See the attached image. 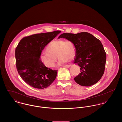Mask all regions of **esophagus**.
I'll return each instance as SVG.
<instances>
[{
    "instance_id": "esophagus-1",
    "label": "esophagus",
    "mask_w": 122,
    "mask_h": 122,
    "mask_svg": "<svg viewBox=\"0 0 122 122\" xmlns=\"http://www.w3.org/2000/svg\"><path fill=\"white\" fill-rule=\"evenodd\" d=\"M71 66V65H66V66H64V67L69 68Z\"/></svg>"
}]
</instances>
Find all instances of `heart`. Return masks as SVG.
I'll return each instance as SVG.
<instances>
[{"label": "heart", "mask_w": 122, "mask_h": 122, "mask_svg": "<svg viewBox=\"0 0 122 122\" xmlns=\"http://www.w3.org/2000/svg\"><path fill=\"white\" fill-rule=\"evenodd\" d=\"M46 51L42 52L40 58L42 63L48 67H54L57 56L59 58L57 66H60L73 59L76 56L74 45L70 41L62 40L51 42L47 46Z\"/></svg>", "instance_id": "1"}]
</instances>
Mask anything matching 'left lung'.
<instances>
[{
    "instance_id": "obj_1",
    "label": "left lung",
    "mask_w": 122,
    "mask_h": 122,
    "mask_svg": "<svg viewBox=\"0 0 122 122\" xmlns=\"http://www.w3.org/2000/svg\"><path fill=\"white\" fill-rule=\"evenodd\" d=\"M66 38L75 46L76 56L74 63L77 64L81 72L74 78L82 86H89L101 79L105 70L106 54L99 39L85 32L74 34L64 33L58 37Z\"/></svg>"
}]
</instances>
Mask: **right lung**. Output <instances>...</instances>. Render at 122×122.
I'll list each match as a JSON object with an SVG mask.
<instances>
[{
    "mask_svg": "<svg viewBox=\"0 0 122 122\" xmlns=\"http://www.w3.org/2000/svg\"><path fill=\"white\" fill-rule=\"evenodd\" d=\"M60 31L33 35L22 38L15 50L16 65L20 77L29 85L38 89L50 86L56 78L57 70L46 67L40 56L44 47Z\"/></svg>",
    "mask_w": 122,
    "mask_h": 122,
    "instance_id": "add662e5",
    "label": "right lung"
}]
</instances>
